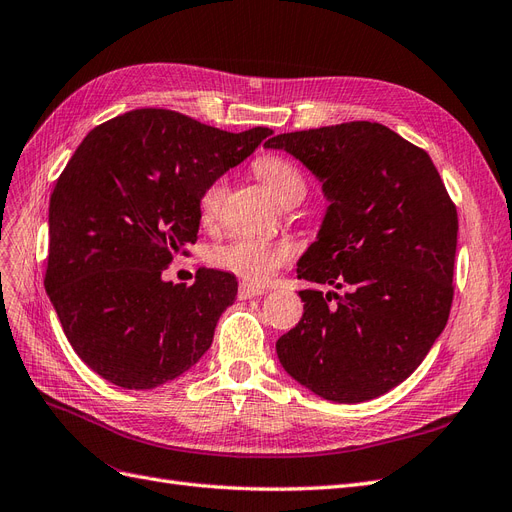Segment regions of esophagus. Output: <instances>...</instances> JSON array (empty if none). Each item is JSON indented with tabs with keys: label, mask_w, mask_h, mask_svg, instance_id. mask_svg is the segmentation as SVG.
<instances>
[{
	"label": "esophagus",
	"mask_w": 512,
	"mask_h": 512,
	"mask_svg": "<svg viewBox=\"0 0 512 512\" xmlns=\"http://www.w3.org/2000/svg\"><path fill=\"white\" fill-rule=\"evenodd\" d=\"M266 289L264 287H257V285H251V283H242L238 287V298L240 300H251V298H257V296H264Z\"/></svg>",
	"instance_id": "obj_1"
}]
</instances>
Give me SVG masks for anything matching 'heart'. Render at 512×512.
I'll return each mask as SVG.
<instances>
[{
    "label": "heart",
    "mask_w": 512,
    "mask_h": 512,
    "mask_svg": "<svg viewBox=\"0 0 512 512\" xmlns=\"http://www.w3.org/2000/svg\"><path fill=\"white\" fill-rule=\"evenodd\" d=\"M255 171L259 175V180L264 182V186L270 191V195L279 201L281 206L289 199L304 195L306 191L300 171L281 156H274V154L259 156L255 160ZM223 195H225L223 180L212 182L206 191H203L199 199V210H201L203 221H212L218 206H221ZM289 257L291 253L285 244H276V242H268L253 236L233 238L221 246H216L212 253V261L218 268L233 272L248 283L270 281L272 276L287 264Z\"/></svg>",
    "instance_id": "heart-1"
}]
</instances>
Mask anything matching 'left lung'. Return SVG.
<instances>
[{"mask_svg":"<svg viewBox=\"0 0 512 512\" xmlns=\"http://www.w3.org/2000/svg\"><path fill=\"white\" fill-rule=\"evenodd\" d=\"M309 169L328 201L298 259L296 328L276 341L283 369L317 397L371 401L410 377L446 328L457 208L431 156L394 130L349 122L264 143ZM348 287L339 297L334 288Z\"/></svg>","mask_w":512,"mask_h":512,"instance_id":"obj_1","label":"left lung"}]
</instances>
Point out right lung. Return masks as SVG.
I'll return each instance as SVG.
<instances>
[{
    "label": "right lung",
    "instance_id": "add662e5",
    "mask_svg": "<svg viewBox=\"0 0 512 512\" xmlns=\"http://www.w3.org/2000/svg\"><path fill=\"white\" fill-rule=\"evenodd\" d=\"M270 135L135 109L96 126L68 160L49 203L45 289L72 349L107 382L163 386L210 349L236 276L199 268L186 287L163 270L197 240L203 191Z\"/></svg>",
    "mask_w": 512,
    "mask_h": 512
}]
</instances>
